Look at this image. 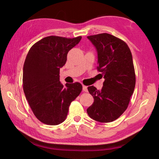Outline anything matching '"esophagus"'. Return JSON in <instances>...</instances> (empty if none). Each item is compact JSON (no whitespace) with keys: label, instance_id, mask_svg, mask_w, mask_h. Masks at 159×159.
<instances>
[{"label":"esophagus","instance_id":"1","mask_svg":"<svg viewBox=\"0 0 159 159\" xmlns=\"http://www.w3.org/2000/svg\"><path fill=\"white\" fill-rule=\"evenodd\" d=\"M83 92H87V86H85V85H83Z\"/></svg>","mask_w":159,"mask_h":159}]
</instances>
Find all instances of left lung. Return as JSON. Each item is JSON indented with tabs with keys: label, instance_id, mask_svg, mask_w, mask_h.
Returning a JSON list of instances; mask_svg holds the SVG:
<instances>
[{
	"label": "left lung",
	"instance_id": "8db88e82",
	"mask_svg": "<svg viewBox=\"0 0 159 159\" xmlns=\"http://www.w3.org/2000/svg\"><path fill=\"white\" fill-rule=\"evenodd\" d=\"M98 52L97 70L104 78L103 87H87L93 102L87 109L89 116L99 122H111L128 108L135 87L133 57L127 43L109 33L87 36Z\"/></svg>",
	"mask_w": 159,
	"mask_h": 159
}]
</instances>
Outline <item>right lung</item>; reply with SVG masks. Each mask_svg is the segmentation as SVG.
Wrapping results in <instances>:
<instances>
[{"mask_svg":"<svg viewBox=\"0 0 159 159\" xmlns=\"http://www.w3.org/2000/svg\"><path fill=\"white\" fill-rule=\"evenodd\" d=\"M81 38L46 37L29 50L23 67V90L33 114L43 124L54 126L63 122L71 102L81 92L79 83L63 87L59 81L60 67Z\"/></svg>","mask_w":159,"mask_h":159,"instance_id":"1","label":"right lung"}]
</instances>
